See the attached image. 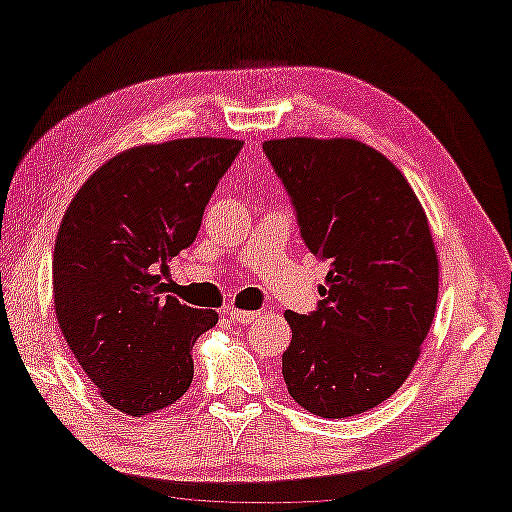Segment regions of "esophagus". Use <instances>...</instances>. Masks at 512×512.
<instances>
[{"mask_svg":"<svg viewBox=\"0 0 512 512\" xmlns=\"http://www.w3.org/2000/svg\"><path fill=\"white\" fill-rule=\"evenodd\" d=\"M229 317L233 319V322L236 324H252L255 322L257 317H260V312H252V310H236V307H233V310L229 312Z\"/></svg>","mask_w":512,"mask_h":512,"instance_id":"esophagus-1","label":"esophagus"}]
</instances>
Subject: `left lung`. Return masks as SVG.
<instances>
[{
  "instance_id": "8db88e82",
  "label": "left lung",
  "mask_w": 512,
  "mask_h": 512,
  "mask_svg": "<svg viewBox=\"0 0 512 512\" xmlns=\"http://www.w3.org/2000/svg\"><path fill=\"white\" fill-rule=\"evenodd\" d=\"M310 252L329 260L312 315L288 310L283 379L326 420L367 412L410 377L434 322L439 255L422 202L379 150L353 138L267 140Z\"/></svg>"
}]
</instances>
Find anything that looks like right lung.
Wrapping results in <instances>:
<instances>
[{
	"mask_svg": "<svg viewBox=\"0 0 512 512\" xmlns=\"http://www.w3.org/2000/svg\"><path fill=\"white\" fill-rule=\"evenodd\" d=\"M240 147L233 138L128 147L80 186L61 219L52 262L59 329L123 415L169 408L193 384L190 350L219 315L166 295L162 274L195 240Z\"/></svg>",
	"mask_w": 512,
	"mask_h": 512,
	"instance_id": "obj_1",
	"label": "right lung"
}]
</instances>
